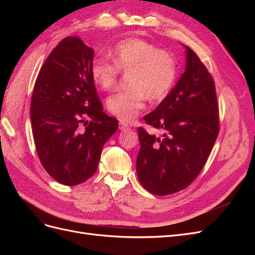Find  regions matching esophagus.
I'll use <instances>...</instances> for the list:
<instances>
[{"label": "esophagus", "mask_w": 255, "mask_h": 255, "mask_svg": "<svg viewBox=\"0 0 255 255\" xmlns=\"http://www.w3.org/2000/svg\"><path fill=\"white\" fill-rule=\"evenodd\" d=\"M119 128H120L121 130H128V129H129L130 128H129L128 125H127L126 122L120 121V122H119Z\"/></svg>", "instance_id": "1"}]
</instances>
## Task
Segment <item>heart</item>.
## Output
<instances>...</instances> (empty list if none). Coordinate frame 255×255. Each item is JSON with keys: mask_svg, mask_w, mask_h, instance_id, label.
I'll use <instances>...</instances> for the list:
<instances>
[{"mask_svg": "<svg viewBox=\"0 0 255 255\" xmlns=\"http://www.w3.org/2000/svg\"><path fill=\"white\" fill-rule=\"evenodd\" d=\"M114 63L96 58L91 63V79L99 88L112 90L117 85L120 71L129 73V89L107 99L109 112L121 121H132L144 109L145 100L159 102L173 87L177 67L171 53L156 44L129 38L116 44L112 51Z\"/></svg>", "mask_w": 255, "mask_h": 255, "instance_id": "b5f03b06", "label": "heart"}]
</instances>
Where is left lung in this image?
Listing matches in <instances>:
<instances>
[{
	"mask_svg": "<svg viewBox=\"0 0 255 255\" xmlns=\"http://www.w3.org/2000/svg\"><path fill=\"white\" fill-rule=\"evenodd\" d=\"M185 71L155 110L145 115L161 136L138 128L136 160L144 189L167 196L186 188L202 170L219 132L215 84L205 66L187 45Z\"/></svg>",
	"mask_w": 255,
	"mask_h": 255,
	"instance_id": "obj_1",
	"label": "left lung"
}]
</instances>
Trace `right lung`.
I'll use <instances>...</instances> for the list:
<instances>
[{
	"instance_id": "1",
	"label": "right lung",
	"mask_w": 255,
	"mask_h": 255,
	"mask_svg": "<svg viewBox=\"0 0 255 255\" xmlns=\"http://www.w3.org/2000/svg\"><path fill=\"white\" fill-rule=\"evenodd\" d=\"M94 55L80 37H66L44 61L32 96L37 154L47 172L67 186L95 174L104 143L118 128V120L103 112L91 79Z\"/></svg>"
}]
</instances>
